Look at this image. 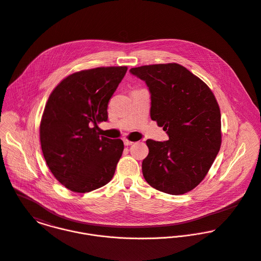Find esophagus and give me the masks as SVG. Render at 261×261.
Returning a JSON list of instances; mask_svg holds the SVG:
<instances>
[{"label": "esophagus", "mask_w": 261, "mask_h": 261, "mask_svg": "<svg viewBox=\"0 0 261 261\" xmlns=\"http://www.w3.org/2000/svg\"><path fill=\"white\" fill-rule=\"evenodd\" d=\"M123 143H124V145H125V146H130V145H133V144H134V142H133V141H130V140H128V139H126V138H124V139H123Z\"/></svg>", "instance_id": "obj_1"}]
</instances>
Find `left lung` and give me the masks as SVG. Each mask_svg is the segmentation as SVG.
<instances>
[{
	"instance_id": "8db88e82",
	"label": "left lung",
	"mask_w": 261,
	"mask_h": 261,
	"mask_svg": "<svg viewBox=\"0 0 261 261\" xmlns=\"http://www.w3.org/2000/svg\"><path fill=\"white\" fill-rule=\"evenodd\" d=\"M151 92V118L169 140H147L142 164L146 181L168 194L196 187L212 167L222 144L221 111L210 87L183 66L170 64L132 68Z\"/></svg>"
}]
</instances>
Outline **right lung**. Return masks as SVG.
Returning a JSON list of instances; mask_svg holds the SVG:
<instances>
[{"label":"right lung","instance_id":"1","mask_svg":"<svg viewBox=\"0 0 261 261\" xmlns=\"http://www.w3.org/2000/svg\"><path fill=\"white\" fill-rule=\"evenodd\" d=\"M127 67H100L73 73L50 93L40 120L45 162L56 179L74 192L107 184L122 155L123 142L100 137L98 123Z\"/></svg>","mask_w":261,"mask_h":261}]
</instances>
